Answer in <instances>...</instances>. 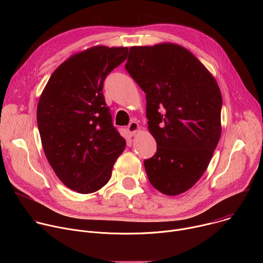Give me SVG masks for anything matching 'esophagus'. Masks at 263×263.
<instances>
[{"instance_id":"esophagus-1","label":"esophagus","mask_w":263,"mask_h":263,"mask_svg":"<svg viewBox=\"0 0 263 263\" xmlns=\"http://www.w3.org/2000/svg\"><path fill=\"white\" fill-rule=\"evenodd\" d=\"M138 129H139V126H138V124L136 123V122H131L129 125H128V127H127V131L129 132V134L132 136V135H134L137 131H138Z\"/></svg>"}]
</instances>
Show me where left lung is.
<instances>
[{"instance_id":"left-lung-1","label":"left lung","mask_w":263,"mask_h":263,"mask_svg":"<svg viewBox=\"0 0 263 263\" xmlns=\"http://www.w3.org/2000/svg\"><path fill=\"white\" fill-rule=\"evenodd\" d=\"M125 67L145 93L147 127L157 142L154 156L143 161L148 181L167 196L189 191L220 137L216 81L190 51L173 44L132 47Z\"/></svg>"}]
</instances>
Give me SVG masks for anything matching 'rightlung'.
<instances>
[{
    "label": "right lung",
    "instance_id": "obj_1",
    "mask_svg": "<svg viewBox=\"0 0 263 263\" xmlns=\"http://www.w3.org/2000/svg\"><path fill=\"white\" fill-rule=\"evenodd\" d=\"M127 54L128 48L99 46L71 56L52 73L37 106L47 159L62 183L79 194L102 189L126 146L103 86Z\"/></svg>",
    "mask_w": 263,
    "mask_h": 263
}]
</instances>
